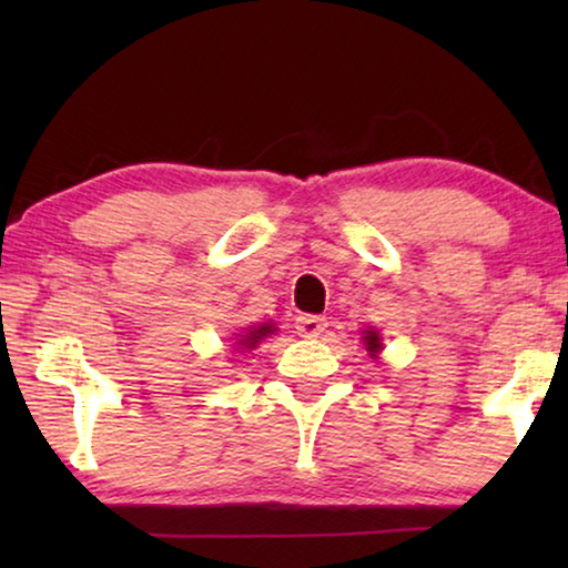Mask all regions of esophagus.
I'll list each match as a JSON object with an SVG mask.
<instances>
[{
    "label": "esophagus",
    "mask_w": 568,
    "mask_h": 568,
    "mask_svg": "<svg viewBox=\"0 0 568 568\" xmlns=\"http://www.w3.org/2000/svg\"><path fill=\"white\" fill-rule=\"evenodd\" d=\"M294 328H297L300 336L317 338V336H323L325 328H328V321H325L323 315H297Z\"/></svg>",
    "instance_id": "esophagus-1"
}]
</instances>
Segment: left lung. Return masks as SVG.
Listing matches in <instances>:
<instances>
[{"label":"left lung","mask_w":568,"mask_h":568,"mask_svg":"<svg viewBox=\"0 0 568 568\" xmlns=\"http://www.w3.org/2000/svg\"><path fill=\"white\" fill-rule=\"evenodd\" d=\"M362 341H364V346H367L369 356H377V354H379V348H383V338H379V331H375V328L364 331Z\"/></svg>","instance_id":"left-lung-1"}]
</instances>
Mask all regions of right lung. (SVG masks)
Listing matches in <instances>:
<instances>
[{
    "mask_svg": "<svg viewBox=\"0 0 568 568\" xmlns=\"http://www.w3.org/2000/svg\"><path fill=\"white\" fill-rule=\"evenodd\" d=\"M271 333H276L274 323L253 325V328H245V333H237V346L240 348H255L263 338H268Z\"/></svg>",
    "mask_w": 568,
    "mask_h": 568,
    "instance_id": "right-lung-1",
    "label": "right lung"
}]
</instances>
